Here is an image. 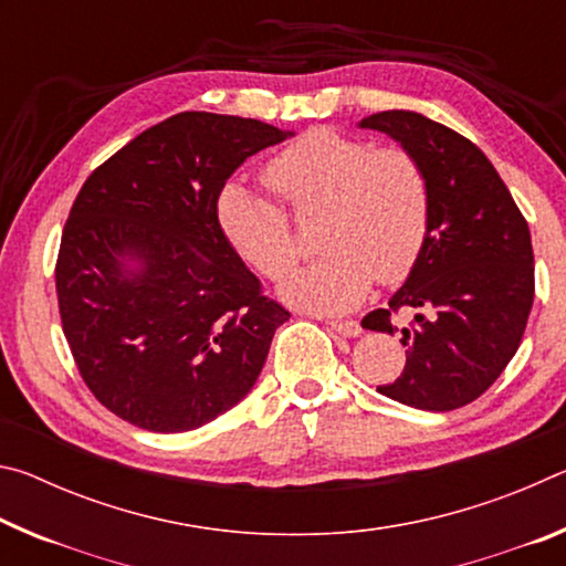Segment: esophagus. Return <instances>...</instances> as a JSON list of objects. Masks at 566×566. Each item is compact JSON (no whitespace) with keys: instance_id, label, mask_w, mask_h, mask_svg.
<instances>
[{"instance_id":"esophagus-1","label":"esophagus","mask_w":566,"mask_h":566,"mask_svg":"<svg viewBox=\"0 0 566 566\" xmlns=\"http://www.w3.org/2000/svg\"><path fill=\"white\" fill-rule=\"evenodd\" d=\"M329 329L342 334V337H357V334H361L359 322H354V319H347V322H342V319L329 322Z\"/></svg>"}]
</instances>
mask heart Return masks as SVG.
Masks as SVG:
<instances>
[{
  "mask_svg": "<svg viewBox=\"0 0 566 566\" xmlns=\"http://www.w3.org/2000/svg\"><path fill=\"white\" fill-rule=\"evenodd\" d=\"M264 181L296 217L324 209L319 249L327 254L282 284L290 304L349 312L375 280L397 284L415 270L429 234L432 195L411 151L375 149L371 142L319 127L274 155ZM281 206L242 185H227L217 199V222L229 247L272 282L284 280L300 260V242Z\"/></svg>",
  "mask_w": 566,
  "mask_h": 566,
  "instance_id": "1",
  "label": "heart"
}]
</instances>
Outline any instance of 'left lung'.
Wrapping results in <instances>:
<instances>
[{
  "instance_id": "left-lung-1",
  "label": "left lung",
  "mask_w": 566,
  "mask_h": 566,
  "mask_svg": "<svg viewBox=\"0 0 566 566\" xmlns=\"http://www.w3.org/2000/svg\"><path fill=\"white\" fill-rule=\"evenodd\" d=\"M411 151L429 179V234L415 270L361 319L364 329L397 334L405 371L377 387L401 405L452 411L482 397L520 349L534 302L532 237L510 189L484 151L424 114L389 109L359 122Z\"/></svg>"
}]
</instances>
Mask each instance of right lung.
<instances>
[{
	"label": "right lung",
	"instance_id": "add662e5",
	"mask_svg": "<svg viewBox=\"0 0 566 566\" xmlns=\"http://www.w3.org/2000/svg\"><path fill=\"white\" fill-rule=\"evenodd\" d=\"M292 132L181 112L84 181L56 256V300L84 385L147 432H189L242 401L290 312L222 234L217 199Z\"/></svg>",
	"mask_w": 566,
	"mask_h": 566
}]
</instances>
